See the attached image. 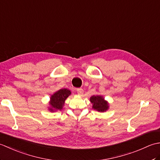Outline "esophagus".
I'll return each mask as SVG.
<instances>
[{
  "mask_svg": "<svg viewBox=\"0 0 160 160\" xmlns=\"http://www.w3.org/2000/svg\"><path fill=\"white\" fill-rule=\"evenodd\" d=\"M76 91H77V93L79 94V95H82V93H83V89H81V88H79V89H76Z\"/></svg>",
  "mask_w": 160,
  "mask_h": 160,
  "instance_id": "1",
  "label": "esophagus"
}]
</instances>
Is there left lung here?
Returning a JSON list of instances; mask_svg holds the SVG:
<instances>
[{
	"label": "left lung",
	"mask_w": 160,
	"mask_h": 160,
	"mask_svg": "<svg viewBox=\"0 0 160 160\" xmlns=\"http://www.w3.org/2000/svg\"><path fill=\"white\" fill-rule=\"evenodd\" d=\"M92 108L98 112H105L109 108V103L100 95H94L90 98Z\"/></svg>",
	"instance_id": "obj_1"
}]
</instances>
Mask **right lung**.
Returning <instances> with one entry per match:
<instances>
[{
  "mask_svg": "<svg viewBox=\"0 0 160 160\" xmlns=\"http://www.w3.org/2000/svg\"><path fill=\"white\" fill-rule=\"evenodd\" d=\"M71 94V91L67 89H61L53 93L50 96L48 109L50 112L61 111L64 106V102Z\"/></svg>",
  "mask_w": 160,
  "mask_h": 160,
  "instance_id": "1",
  "label": "right lung"
}]
</instances>
